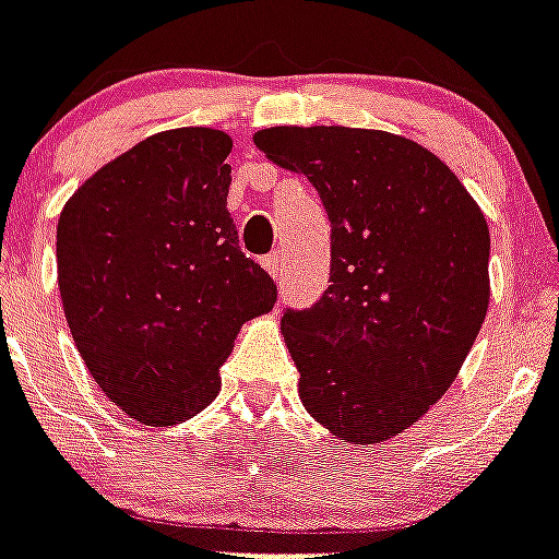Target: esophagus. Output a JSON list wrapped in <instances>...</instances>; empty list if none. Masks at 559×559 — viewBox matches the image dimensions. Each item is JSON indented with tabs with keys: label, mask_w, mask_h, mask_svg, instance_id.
<instances>
[{
	"label": "esophagus",
	"mask_w": 559,
	"mask_h": 559,
	"mask_svg": "<svg viewBox=\"0 0 559 559\" xmlns=\"http://www.w3.org/2000/svg\"><path fill=\"white\" fill-rule=\"evenodd\" d=\"M261 264H264V270L270 272L272 278H275V281L281 278V255H275V252H272V255H266Z\"/></svg>",
	"instance_id": "34e87169"
}]
</instances>
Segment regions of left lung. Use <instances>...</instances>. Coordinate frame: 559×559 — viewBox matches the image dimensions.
<instances>
[{
    "label": "left lung",
    "instance_id": "8db88e82",
    "mask_svg": "<svg viewBox=\"0 0 559 559\" xmlns=\"http://www.w3.org/2000/svg\"><path fill=\"white\" fill-rule=\"evenodd\" d=\"M252 140L316 186L333 226L330 287L281 319L298 396L335 439H393L444 396L479 335L491 298L483 209L402 134L272 126Z\"/></svg>",
    "mask_w": 559,
    "mask_h": 559
}]
</instances>
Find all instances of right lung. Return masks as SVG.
Wrapping results in <instances>:
<instances>
[{
	"mask_svg": "<svg viewBox=\"0 0 559 559\" xmlns=\"http://www.w3.org/2000/svg\"><path fill=\"white\" fill-rule=\"evenodd\" d=\"M226 131L152 134L62 206L57 281L88 373L143 425H177L217 396L240 326L275 284L238 249Z\"/></svg>",
	"mask_w": 559,
	"mask_h": 559,
	"instance_id": "add662e5",
	"label": "right lung"
}]
</instances>
